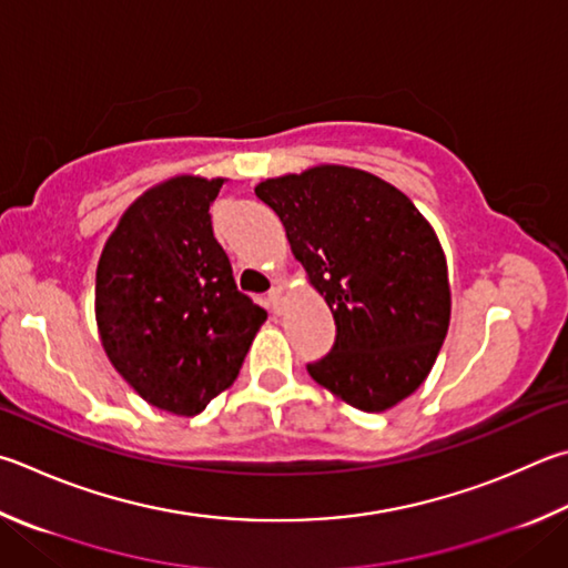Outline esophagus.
Segmentation results:
<instances>
[{
	"instance_id": "1",
	"label": "esophagus",
	"mask_w": 568,
	"mask_h": 568,
	"mask_svg": "<svg viewBox=\"0 0 568 568\" xmlns=\"http://www.w3.org/2000/svg\"><path fill=\"white\" fill-rule=\"evenodd\" d=\"M265 305L271 313H281V285H273L271 291L265 293Z\"/></svg>"
}]
</instances>
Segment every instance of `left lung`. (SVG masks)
Returning a JSON list of instances; mask_svg holds the SVG:
<instances>
[{
	"label": "left lung",
	"mask_w": 568,
	"mask_h": 568,
	"mask_svg": "<svg viewBox=\"0 0 568 568\" xmlns=\"http://www.w3.org/2000/svg\"><path fill=\"white\" fill-rule=\"evenodd\" d=\"M255 195L335 317V343L307 373L347 405L385 412L429 375L449 327L447 261L405 193L373 173L317 166Z\"/></svg>",
	"instance_id": "1"
}]
</instances>
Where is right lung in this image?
<instances>
[{"label": "right lung", "instance_id": "right-lung-1", "mask_svg": "<svg viewBox=\"0 0 568 568\" xmlns=\"http://www.w3.org/2000/svg\"><path fill=\"white\" fill-rule=\"evenodd\" d=\"M223 179L181 176L123 213L97 271V323L119 375L193 417L235 383L267 313L233 281L209 209Z\"/></svg>", "mask_w": 568, "mask_h": 568}]
</instances>
